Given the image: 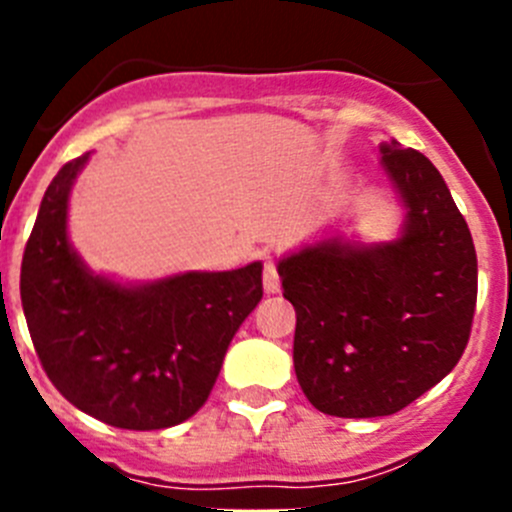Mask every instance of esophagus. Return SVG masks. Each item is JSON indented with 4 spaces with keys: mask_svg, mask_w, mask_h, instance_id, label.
I'll return each instance as SVG.
<instances>
[{
    "mask_svg": "<svg viewBox=\"0 0 512 512\" xmlns=\"http://www.w3.org/2000/svg\"><path fill=\"white\" fill-rule=\"evenodd\" d=\"M262 262H265V270H262V287H265L267 294H277L280 292V275H277L275 260H272L270 255H265Z\"/></svg>",
    "mask_w": 512,
    "mask_h": 512,
    "instance_id": "obj_1",
    "label": "esophagus"
}]
</instances>
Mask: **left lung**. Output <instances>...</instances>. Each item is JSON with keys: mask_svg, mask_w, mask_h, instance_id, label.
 Returning <instances> with one entry per match:
<instances>
[{"mask_svg": "<svg viewBox=\"0 0 512 512\" xmlns=\"http://www.w3.org/2000/svg\"><path fill=\"white\" fill-rule=\"evenodd\" d=\"M379 151L396 237L332 227L277 260L297 312L294 374L314 409L339 418L391 416L426 394L458 364L476 312V247L443 175L396 141Z\"/></svg>", "mask_w": 512, "mask_h": 512, "instance_id": "1", "label": "left lung"}]
</instances>
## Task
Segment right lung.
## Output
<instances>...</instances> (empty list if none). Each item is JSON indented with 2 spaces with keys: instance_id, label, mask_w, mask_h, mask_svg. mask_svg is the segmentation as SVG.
I'll list each match as a JSON object with an SVG mask.
<instances>
[{
  "instance_id": "right-lung-1",
  "label": "right lung",
  "mask_w": 512,
  "mask_h": 512,
  "mask_svg": "<svg viewBox=\"0 0 512 512\" xmlns=\"http://www.w3.org/2000/svg\"><path fill=\"white\" fill-rule=\"evenodd\" d=\"M91 153L46 188L22 260V307L41 366L76 409L160 431L198 414L232 337L262 299V262L123 282L94 272L69 237V198Z\"/></svg>"
}]
</instances>
